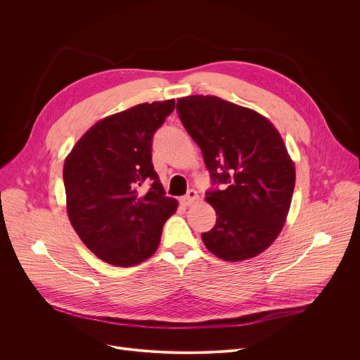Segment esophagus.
Wrapping results in <instances>:
<instances>
[{
	"mask_svg": "<svg viewBox=\"0 0 360 360\" xmlns=\"http://www.w3.org/2000/svg\"><path fill=\"white\" fill-rule=\"evenodd\" d=\"M196 199H198V192H196L195 189H189V191L186 192V195H184V196L181 198V203L185 205V207H188V205H192Z\"/></svg>",
	"mask_w": 360,
	"mask_h": 360,
	"instance_id": "obj_1",
	"label": "esophagus"
}]
</instances>
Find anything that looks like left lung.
<instances>
[{
    "instance_id": "obj_1",
    "label": "left lung",
    "mask_w": 360,
    "mask_h": 360,
    "mask_svg": "<svg viewBox=\"0 0 360 360\" xmlns=\"http://www.w3.org/2000/svg\"><path fill=\"white\" fill-rule=\"evenodd\" d=\"M178 117L202 150L217 224L202 240L218 258L245 261L262 253L286 221L295 165L269 120L214 95L179 98Z\"/></svg>"
}]
</instances>
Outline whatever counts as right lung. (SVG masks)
Here are the masks:
<instances>
[{"instance_id": "add662e5", "label": "right lung", "mask_w": 360, "mask_h": 360, "mask_svg": "<svg viewBox=\"0 0 360 360\" xmlns=\"http://www.w3.org/2000/svg\"><path fill=\"white\" fill-rule=\"evenodd\" d=\"M174 110L175 99L145 102L101 120L65 160L68 218L107 264L134 266L148 259L176 211V199L165 195L152 165V138Z\"/></svg>"}]
</instances>
